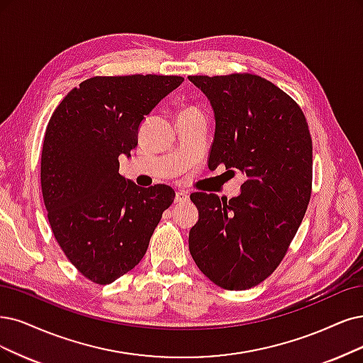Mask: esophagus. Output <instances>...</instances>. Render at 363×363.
I'll use <instances>...</instances> for the list:
<instances>
[{
	"instance_id": "esophagus-1",
	"label": "esophagus",
	"mask_w": 363,
	"mask_h": 363,
	"mask_svg": "<svg viewBox=\"0 0 363 363\" xmlns=\"http://www.w3.org/2000/svg\"><path fill=\"white\" fill-rule=\"evenodd\" d=\"M174 199H177V202H179V203H185V202H189V200H190V196L186 191L179 190V191H177V196H174Z\"/></svg>"
}]
</instances>
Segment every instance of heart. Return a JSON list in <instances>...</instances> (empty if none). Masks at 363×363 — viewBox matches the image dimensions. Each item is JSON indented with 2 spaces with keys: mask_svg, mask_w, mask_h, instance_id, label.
I'll use <instances>...</instances> for the list:
<instances>
[{
  "mask_svg": "<svg viewBox=\"0 0 363 363\" xmlns=\"http://www.w3.org/2000/svg\"><path fill=\"white\" fill-rule=\"evenodd\" d=\"M186 111H199V109H196V107H189V109H185L184 112H186Z\"/></svg>",
  "mask_w": 363,
  "mask_h": 363,
  "instance_id": "1",
  "label": "heart"
}]
</instances>
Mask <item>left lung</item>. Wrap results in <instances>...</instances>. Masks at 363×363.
I'll return each mask as SVG.
<instances>
[{"label":"left lung","mask_w":363,"mask_h":363,"mask_svg":"<svg viewBox=\"0 0 363 363\" xmlns=\"http://www.w3.org/2000/svg\"><path fill=\"white\" fill-rule=\"evenodd\" d=\"M216 112L209 169L240 170L242 193L227 200L193 193L199 221L191 256L213 284L247 290L283 262L313 189V140L301 106L271 80L251 73L189 76Z\"/></svg>","instance_id":"obj_1"}]
</instances>
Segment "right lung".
Listing matches in <instances>:
<instances>
[{"label": "right lung", "instance_id": "add662e5", "mask_svg": "<svg viewBox=\"0 0 363 363\" xmlns=\"http://www.w3.org/2000/svg\"><path fill=\"white\" fill-rule=\"evenodd\" d=\"M182 76H94L53 111L45 133L42 193L53 236L85 278L100 286L145 256L172 186L142 189L119 173V155L138 146V131Z\"/></svg>", "mask_w": 363, "mask_h": 363}]
</instances>
